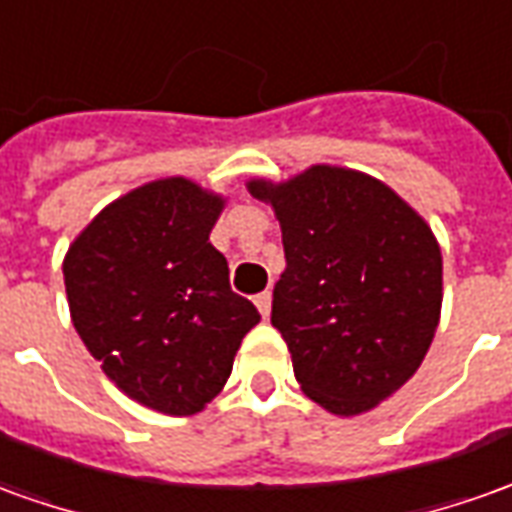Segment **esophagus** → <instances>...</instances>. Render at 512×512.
<instances>
[{"instance_id":"34e87169","label":"esophagus","mask_w":512,"mask_h":512,"mask_svg":"<svg viewBox=\"0 0 512 512\" xmlns=\"http://www.w3.org/2000/svg\"><path fill=\"white\" fill-rule=\"evenodd\" d=\"M255 305H257V310H260V316L268 318V313H271V293H268V291L257 293Z\"/></svg>"}]
</instances>
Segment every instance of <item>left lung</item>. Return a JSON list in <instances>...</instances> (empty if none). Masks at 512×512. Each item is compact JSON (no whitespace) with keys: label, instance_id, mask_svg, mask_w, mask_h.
<instances>
[{"label":"left lung","instance_id":"8db88e82","mask_svg":"<svg viewBox=\"0 0 512 512\" xmlns=\"http://www.w3.org/2000/svg\"><path fill=\"white\" fill-rule=\"evenodd\" d=\"M246 188L280 221L285 271L271 324L299 388L332 416L374 410L416 374L438 330L435 232L385 182L343 166Z\"/></svg>","mask_w":512,"mask_h":512}]
</instances>
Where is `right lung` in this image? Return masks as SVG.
Instances as JSON below:
<instances>
[{"label":"right lung","mask_w":512,"mask_h":512,"mask_svg":"<svg viewBox=\"0 0 512 512\" xmlns=\"http://www.w3.org/2000/svg\"><path fill=\"white\" fill-rule=\"evenodd\" d=\"M224 205L188 177L144 182L102 207L63 257L82 343L121 393L166 416H194L219 396L260 321L210 244Z\"/></svg>","instance_id":"1"}]
</instances>
